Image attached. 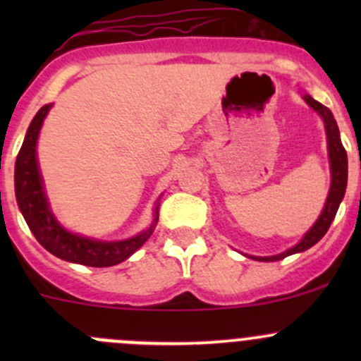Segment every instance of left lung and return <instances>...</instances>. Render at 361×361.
Listing matches in <instances>:
<instances>
[{
    "label": "left lung",
    "instance_id": "left-lung-1",
    "mask_svg": "<svg viewBox=\"0 0 361 361\" xmlns=\"http://www.w3.org/2000/svg\"><path fill=\"white\" fill-rule=\"evenodd\" d=\"M305 103L312 108L319 116L323 118V123H325V133H326V148H329V160H330V190L329 195H326L325 206H323L322 214L318 216V220L314 221L311 228L304 234V238L297 243V245L288 248L283 253L272 255V257H251V255H246V257L253 258V260L258 262H278L283 260L285 257H290V255L302 253V251L309 250L311 246H314L323 235L326 234V231L332 225L334 218H336L338 206H341L342 199H344L345 187H348V154H345L344 147H342L341 141V133H338V127L336 118H334L332 111L326 106H323L322 103H318L316 99H312L309 94H302Z\"/></svg>",
    "mask_w": 361,
    "mask_h": 361
}]
</instances>
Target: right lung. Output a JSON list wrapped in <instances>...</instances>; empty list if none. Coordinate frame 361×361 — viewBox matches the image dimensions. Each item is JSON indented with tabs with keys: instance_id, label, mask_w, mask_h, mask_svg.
<instances>
[{
	"instance_id": "1",
	"label": "right lung",
	"mask_w": 361,
	"mask_h": 361,
	"mask_svg": "<svg viewBox=\"0 0 361 361\" xmlns=\"http://www.w3.org/2000/svg\"><path fill=\"white\" fill-rule=\"evenodd\" d=\"M52 104H45L39 108L35 118L31 120L25 133L24 143L20 147L16 160V197L19 209L23 213L25 224L35 234L36 241L47 251L56 255L57 258L73 264L89 265V267H111L127 260L130 255L147 243V239L154 234L155 225L159 221V201L155 204L154 220L150 227L145 228L137 235L122 241H101V239L87 238V235L75 234L68 231L56 214L52 213L49 197L43 187V178L39 173L38 157H36V143H38L39 130L43 120L50 111Z\"/></svg>"
}]
</instances>
